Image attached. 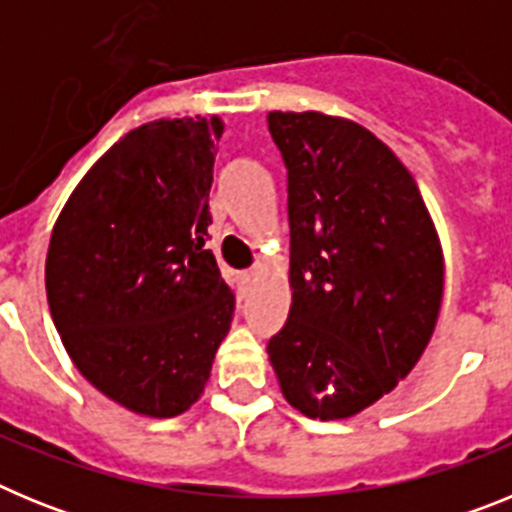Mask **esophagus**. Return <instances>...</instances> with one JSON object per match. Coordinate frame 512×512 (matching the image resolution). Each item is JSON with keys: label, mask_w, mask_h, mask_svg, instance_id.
<instances>
[{"label": "esophagus", "mask_w": 512, "mask_h": 512, "mask_svg": "<svg viewBox=\"0 0 512 512\" xmlns=\"http://www.w3.org/2000/svg\"><path fill=\"white\" fill-rule=\"evenodd\" d=\"M256 277H259V269L243 271V274H241V282H243V284H253V282H256Z\"/></svg>", "instance_id": "34e87169"}]
</instances>
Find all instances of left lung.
Returning <instances> with one entry per match:
<instances>
[{
	"mask_svg": "<svg viewBox=\"0 0 512 512\" xmlns=\"http://www.w3.org/2000/svg\"><path fill=\"white\" fill-rule=\"evenodd\" d=\"M289 179V320L271 338L284 400L343 420L413 372L443 300V248L413 174L372 130L269 112Z\"/></svg>",
	"mask_w": 512,
	"mask_h": 512,
	"instance_id": "left-lung-1",
	"label": "left lung"
}]
</instances>
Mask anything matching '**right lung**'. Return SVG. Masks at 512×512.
<instances>
[{
	"mask_svg": "<svg viewBox=\"0 0 512 512\" xmlns=\"http://www.w3.org/2000/svg\"><path fill=\"white\" fill-rule=\"evenodd\" d=\"M223 133L217 115L130 130L53 225L45 292L58 336L81 377L130 413L192 408L230 330L233 292L205 251Z\"/></svg>",
	"mask_w": 512,
	"mask_h": 512,
	"instance_id": "add662e5",
	"label": "right lung"
}]
</instances>
